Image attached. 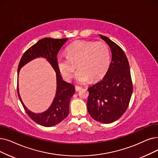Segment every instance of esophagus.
<instances>
[{"instance_id": "esophagus-1", "label": "esophagus", "mask_w": 158, "mask_h": 158, "mask_svg": "<svg viewBox=\"0 0 158 158\" xmlns=\"http://www.w3.org/2000/svg\"><path fill=\"white\" fill-rule=\"evenodd\" d=\"M81 88H82V87H81V86H75V91H79V90H81Z\"/></svg>"}]
</instances>
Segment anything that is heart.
<instances>
[{
  "mask_svg": "<svg viewBox=\"0 0 158 158\" xmlns=\"http://www.w3.org/2000/svg\"><path fill=\"white\" fill-rule=\"evenodd\" d=\"M66 57H57V68L66 79L70 80L77 66L75 79L85 83L90 79L95 81L102 78L110 64V51L103 42L77 40L67 47Z\"/></svg>",
  "mask_w": 158,
  "mask_h": 158,
  "instance_id": "heart-1",
  "label": "heart"
}]
</instances>
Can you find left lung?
Returning <instances> with one entry per match:
<instances>
[{
  "label": "left lung",
  "instance_id": "8db88e82",
  "mask_svg": "<svg viewBox=\"0 0 158 158\" xmlns=\"http://www.w3.org/2000/svg\"><path fill=\"white\" fill-rule=\"evenodd\" d=\"M99 36L111 50L112 61L102 79L88 88L87 109L94 119L108 124L119 119L127 110L133 85L125 52L107 37Z\"/></svg>",
  "mask_w": 158,
  "mask_h": 158
}]
</instances>
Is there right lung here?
<instances>
[{
  "instance_id": "add662e5",
  "label": "right lung",
  "mask_w": 158,
  "mask_h": 158,
  "mask_svg": "<svg viewBox=\"0 0 158 158\" xmlns=\"http://www.w3.org/2000/svg\"><path fill=\"white\" fill-rule=\"evenodd\" d=\"M68 40L65 39H52L46 37L27 50L20 59L17 72V94L19 98L29 117L37 124L46 127H50L59 124L69 114V105L71 98L75 93L74 86L63 80L57 65V56L61 47ZM38 57H43L52 65L56 72L57 90L56 96L50 108L45 112L35 114L27 109L21 99L18 90V79L20 68L30 61Z\"/></svg>"
}]
</instances>
